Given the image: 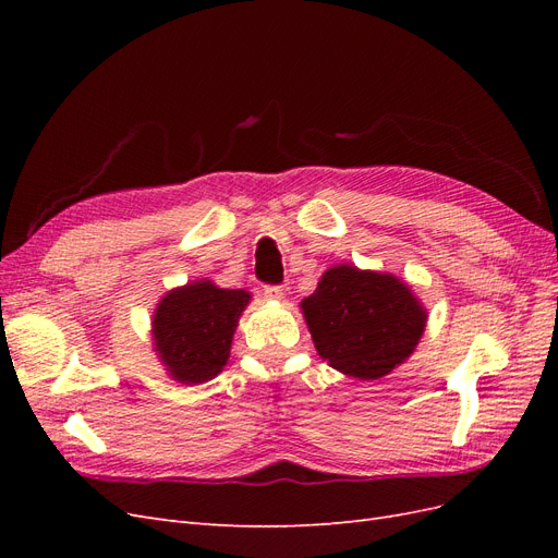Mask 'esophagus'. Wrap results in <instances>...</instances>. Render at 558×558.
Returning <instances> with one entry per match:
<instances>
[{
  "instance_id": "1",
  "label": "esophagus",
  "mask_w": 558,
  "mask_h": 558,
  "mask_svg": "<svg viewBox=\"0 0 558 558\" xmlns=\"http://www.w3.org/2000/svg\"><path fill=\"white\" fill-rule=\"evenodd\" d=\"M286 286H265L263 289V295L267 298V300H283L286 298Z\"/></svg>"
}]
</instances>
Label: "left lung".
<instances>
[{"label": "left lung", "mask_w": 558, "mask_h": 558, "mask_svg": "<svg viewBox=\"0 0 558 558\" xmlns=\"http://www.w3.org/2000/svg\"><path fill=\"white\" fill-rule=\"evenodd\" d=\"M318 356L342 375L379 379L408 361L428 312L393 275L335 265L300 302Z\"/></svg>", "instance_id": "left-lung-1"}]
</instances>
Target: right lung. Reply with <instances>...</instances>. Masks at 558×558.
I'll use <instances>...</instances> for the list:
<instances>
[{"mask_svg": "<svg viewBox=\"0 0 558 558\" xmlns=\"http://www.w3.org/2000/svg\"><path fill=\"white\" fill-rule=\"evenodd\" d=\"M251 293L197 279L167 293L154 314V351L179 384H202L221 373L232 335Z\"/></svg>", "mask_w": 558, "mask_h": 558, "instance_id": "right-lung-1", "label": "right lung"}]
</instances>
